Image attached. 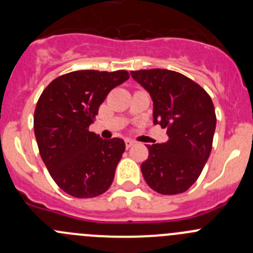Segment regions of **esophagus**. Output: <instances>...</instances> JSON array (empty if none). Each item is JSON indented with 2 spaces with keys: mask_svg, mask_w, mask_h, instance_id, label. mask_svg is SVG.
<instances>
[{
  "mask_svg": "<svg viewBox=\"0 0 253 253\" xmlns=\"http://www.w3.org/2000/svg\"><path fill=\"white\" fill-rule=\"evenodd\" d=\"M133 144H134V142L132 141V139H126V141H125V145H126L127 149H128V148H131Z\"/></svg>",
  "mask_w": 253,
  "mask_h": 253,
  "instance_id": "esophagus-1",
  "label": "esophagus"
}]
</instances>
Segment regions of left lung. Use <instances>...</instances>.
Segmentation results:
<instances>
[{"instance_id": "left-lung-1", "label": "left lung", "mask_w": 253, "mask_h": 253, "mask_svg": "<svg viewBox=\"0 0 253 253\" xmlns=\"http://www.w3.org/2000/svg\"><path fill=\"white\" fill-rule=\"evenodd\" d=\"M131 76L149 91L155 125L168 128L169 141L147 145L141 170L145 182L160 195H178L197 181L205 168L215 131L213 101L205 89L175 71L153 68Z\"/></svg>"}]
</instances>
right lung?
Listing matches in <instances>:
<instances>
[{"instance_id":"1","label":"right lung","mask_w":253,"mask_h":253,"mask_svg":"<svg viewBox=\"0 0 253 253\" xmlns=\"http://www.w3.org/2000/svg\"><path fill=\"white\" fill-rule=\"evenodd\" d=\"M127 71L84 70L53 79L34 111V133L40 157L58 187L76 198L103 195L114 181L125 152L120 138L101 139L89 131L99 106Z\"/></svg>"}]
</instances>
